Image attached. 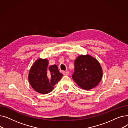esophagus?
<instances>
[{
  "mask_svg": "<svg viewBox=\"0 0 128 128\" xmlns=\"http://www.w3.org/2000/svg\"><path fill=\"white\" fill-rule=\"evenodd\" d=\"M69 74H70V72L68 70H66V71H63V74L64 75H66V76L68 75Z\"/></svg>",
  "mask_w": 128,
  "mask_h": 128,
  "instance_id": "obj_1",
  "label": "esophagus"
}]
</instances>
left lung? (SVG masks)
Segmentation results:
<instances>
[{
  "label": "left lung",
  "instance_id": "1",
  "mask_svg": "<svg viewBox=\"0 0 128 128\" xmlns=\"http://www.w3.org/2000/svg\"><path fill=\"white\" fill-rule=\"evenodd\" d=\"M74 64L72 78L80 88L89 90L99 84L103 71L97 60L89 55H80L75 60Z\"/></svg>",
  "mask_w": 128,
  "mask_h": 128
}]
</instances>
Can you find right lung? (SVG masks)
<instances>
[{
	"label": "right lung",
	"instance_id": "1",
	"mask_svg": "<svg viewBox=\"0 0 128 128\" xmlns=\"http://www.w3.org/2000/svg\"><path fill=\"white\" fill-rule=\"evenodd\" d=\"M48 64L46 59H38L32 66L28 74V80L32 88L44 94L51 92L53 86L63 76L56 65L48 66Z\"/></svg>",
	"mask_w": 128,
	"mask_h": 128
}]
</instances>
